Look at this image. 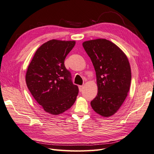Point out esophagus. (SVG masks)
<instances>
[{"instance_id":"1","label":"esophagus","mask_w":154,"mask_h":154,"mask_svg":"<svg viewBox=\"0 0 154 154\" xmlns=\"http://www.w3.org/2000/svg\"><path fill=\"white\" fill-rule=\"evenodd\" d=\"M78 87H79V91H80V92H82L83 91V88H84L83 85H80Z\"/></svg>"}]
</instances>
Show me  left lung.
<instances>
[{"label":"left lung","instance_id":"1","mask_svg":"<svg viewBox=\"0 0 154 154\" xmlns=\"http://www.w3.org/2000/svg\"><path fill=\"white\" fill-rule=\"evenodd\" d=\"M94 66L97 94L91 105L96 113L110 117L118 110L127 96L131 69L127 56L117 45L106 39L82 44Z\"/></svg>","mask_w":154,"mask_h":154}]
</instances>
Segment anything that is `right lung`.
<instances>
[{"mask_svg":"<svg viewBox=\"0 0 154 154\" xmlns=\"http://www.w3.org/2000/svg\"><path fill=\"white\" fill-rule=\"evenodd\" d=\"M75 41L51 40L36 50L26 75L27 88L47 112L58 115L71 108L76 100L78 87L72 82L65 59Z\"/></svg>","mask_w":154,"mask_h":154,"instance_id":"right-lung-1","label":"right lung"}]
</instances>
